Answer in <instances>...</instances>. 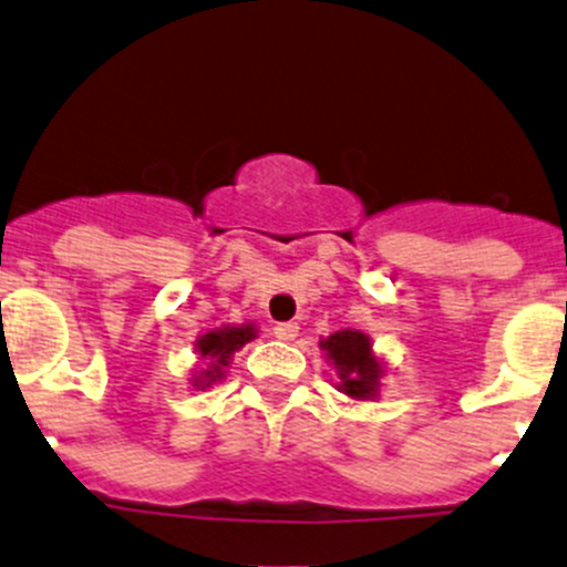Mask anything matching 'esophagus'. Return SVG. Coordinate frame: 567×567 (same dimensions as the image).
Segmentation results:
<instances>
[{"mask_svg":"<svg viewBox=\"0 0 567 567\" xmlns=\"http://www.w3.org/2000/svg\"><path fill=\"white\" fill-rule=\"evenodd\" d=\"M274 337L282 339V342H293V339L299 337V323H293V320H288V323H277L274 326Z\"/></svg>","mask_w":567,"mask_h":567,"instance_id":"esophagus-1","label":"esophagus"}]
</instances>
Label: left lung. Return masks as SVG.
Listing matches in <instances>:
<instances>
[{
    "label": "left lung",
    "instance_id": "8db88e82",
    "mask_svg": "<svg viewBox=\"0 0 567 567\" xmlns=\"http://www.w3.org/2000/svg\"><path fill=\"white\" fill-rule=\"evenodd\" d=\"M320 348L326 350V355L333 361V367L339 369V380H342L339 389L353 399L374 396V391H378V378L383 374V369L374 361L369 337H363L361 331L344 329L331 333L329 339H323Z\"/></svg>",
    "mask_w": 567,
    "mask_h": 567
}]
</instances>
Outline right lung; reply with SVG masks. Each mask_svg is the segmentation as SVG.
<instances>
[{"instance_id": "obj_1", "label": "right lung", "mask_w": 567, "mask_h": 567, "mask_svg": "<svg viewBox=\"0 0 567 567\" xmlns=\"http://www.w3.org/2000/svg\"><path fill=\"white\" fill-rule=\"evenodd\" d=\"M255 337V329L252 326H241V329H219V331H208L204 337L198 339V353L208 355L212 359V369H206L204 378L206 380H198V383H212V380L223 378V367H228L230 355L236 353L238 348H244V344L249 342V339Z\"/></svg>"}]
</instances>
